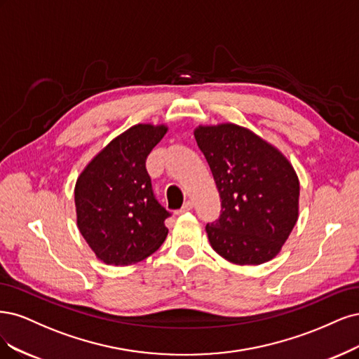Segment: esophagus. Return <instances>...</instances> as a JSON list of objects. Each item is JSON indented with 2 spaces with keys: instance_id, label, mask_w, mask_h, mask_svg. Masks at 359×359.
<instances>
[{
  "instance_id": "esophagus-1",
  "label": "esophagus",
  "mask_w": 359,
  "mask_h": 359,
  "mask_svg": "<svg viewBox=\"0 0 359 359\" xmlns=\"http://www.w3.org/2000/svg\"><path fill=\"white\" fill-rule=\"evenodd\" d=\"M192 207H194V203H192V201H184L183 205H182V209L179 210V213L189 212V210H192Z\"/></svg>"
}]
</instances>
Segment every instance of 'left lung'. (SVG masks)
<instances>
[{
	"label": "left lung",
	"mask_w": 359,
	"mask_h": 359,
	"mask_svg": "<svg viewBox=\"0 0 359 359\" xmlns=\"http://www.w3.org/2000/svg\"><path fill=\"white\" fill-rule=\"evenodd\" d=\"M194 135L221 196V215L205 225L212 248L238 265L273 259L298 219L299 182L292 165L234 123L200 126Z\"/></svg>",
	"instance_id": "1"
}]
</instances>
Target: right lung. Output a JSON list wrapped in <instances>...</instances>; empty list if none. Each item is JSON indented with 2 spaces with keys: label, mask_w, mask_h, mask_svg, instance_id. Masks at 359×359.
I'll list each match as a JSON object with an SVG mask.
<instances>
[{
  "label": "right lung",
  "mask_w": 359,
  "mask_h": 359,
  "mask_svg": "<svg viewBox=\"0 0 359 359\" xmlns=\"http://www.w3.org/2000/svg\"><path fill=\"white\" fill-rule=\"evenodd\" d=\"M167 133L164 125H135L111 140L79 176L77 226L109 265H130L163 245L171 213L159 204L146 159Z\"/></svg>",
  "instance_id": "right-lung-1"
}]
</instances>
